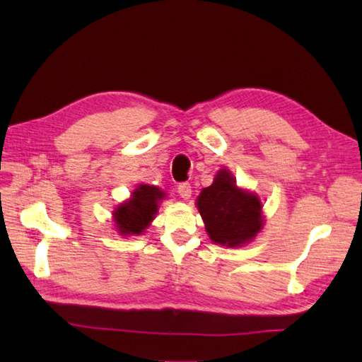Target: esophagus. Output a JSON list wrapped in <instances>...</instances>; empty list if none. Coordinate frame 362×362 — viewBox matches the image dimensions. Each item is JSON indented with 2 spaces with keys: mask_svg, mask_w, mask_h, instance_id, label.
I'll return each mask as SVG.
<instances>
[{
  "mask_svg": "<svg viewBox=\"0 0 362 362\" xmlns=\"http://www.w3.org/2000/svg\"><path fill=\"white\" fill-rule=\"evenodd\" d=\"M177 193H179L180 197H183V199H189L191 197V185L188 182L179 183V187H177Z\"/></svg>",
  "mask_w": 362,
  "mask_h": 362,
  "instance_id": "esophagus-1",
  "label": "esophagus"
}]
</instances>
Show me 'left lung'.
<instances>
[{"mask_svg": "<svg viewBox=\"0 0 362 362\" xmlns=\"http://www.w3.org/2000/svg\"><path fill=\"white\" fill-rule=\"evenodd\" d=\"M197 209L210 240L230 247L249 243L263 226L258 197L238 189L235 177L227 169L216 174L211 187L202 189Z\"/></svg>", "mask_w": 362, "mask_h": 362, "instance_id": "1", "label": "left lung"}]
</instances>
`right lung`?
<instances>
[{
	"instance_id": "1",
	"label": "right lung",
	"mask_w": 362,
	"mask_h": 362,
	"mask_svg": "<svg viewBox=\"0 0 362 362\" xmlns=\"http://www.w3.org/2000/svg\"><path fill=\"white\" fill-rule=\"evenodd\" d=\"M163 199V191L157 187L140 185L132 199L115 210V222L122 235H140L151 224L157 213L158 201Z\"/></svg>"
}]
</instances>
